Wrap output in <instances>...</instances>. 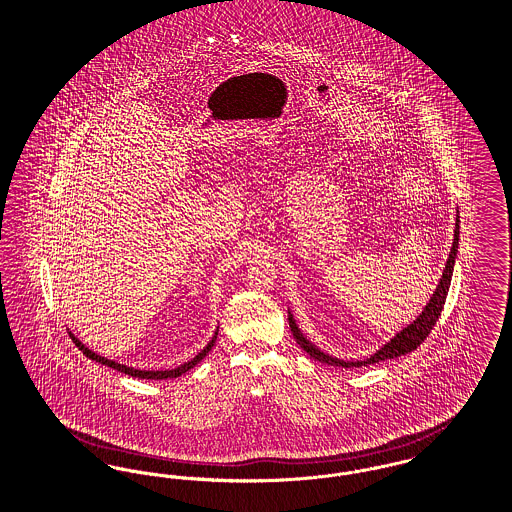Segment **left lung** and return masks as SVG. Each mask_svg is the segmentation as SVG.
<instances>
[{
  "label": "left lung",
  "mask_w": 512,
  "mask_h": 512,
  "mask_svg": "<svg viewBox=\"0 0 512 512\" xmlns=\"http://www.w3.org/2000/svg\"><path fill=\"white\" fill-rule=\"evenodd\" d=\"M458 216H456V226H454V241H452L451 253H449V261L445 265V271L441 276V282L435 290V294L431 296L429 303L425 305V309L421 311L420 317L408 325L406 329L398 332L391 342H387L377 354H373L371 358L363 361H344L336 360L331 358L327 354H323L319 348H315L303 334H301L296 321L292 319V315H288V321H290V329L292 334L296 338V342L300 344L301 348L313 358V360L321 361V363H329L334 367H346V369H352V367H361V365H371V363H379V361L392 360V358H398V356H404L408 352H414L421 342L429 336L431 329L435 327V323L439 321L441 317V311L445 307V301H447V294H449V286H451L452 269H454V257H456V249H458V234H460V226H458Z\"/></svg>",
  "instance_id": "8db88e82"
}]
</instances>
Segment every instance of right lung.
<instances>
[{"label":"right lung","instance_id":"add662e5","mask_svg":"<svg viewBox=\"0 0 512 512\" xmlns=\"http://www.w3.org/2000/svg\"><path fill=\"white\" fill-rule=\"evenodd\" d=\"M71 338H73V342H75V346L87 356V358H91V360L98 361V363H102V365H108V367H112V369H118L121 373H125V375H131V377H139V379H176V377H180L181 373H185V371H189L191 367H195L199 361L203 360L209 352H211L212 346H214V342H216V332H214V336H212L211 342L193 358V360L187 361V363H183L180 367H176V369H168V371H141V369H133V367H127V365H121V363H116V361L106 360V358H102V356H98V354H94L91 352L83 342H79L73 334H71Z\"/></svg>","mask_w":512,"mask_h":512}]
</instances>
